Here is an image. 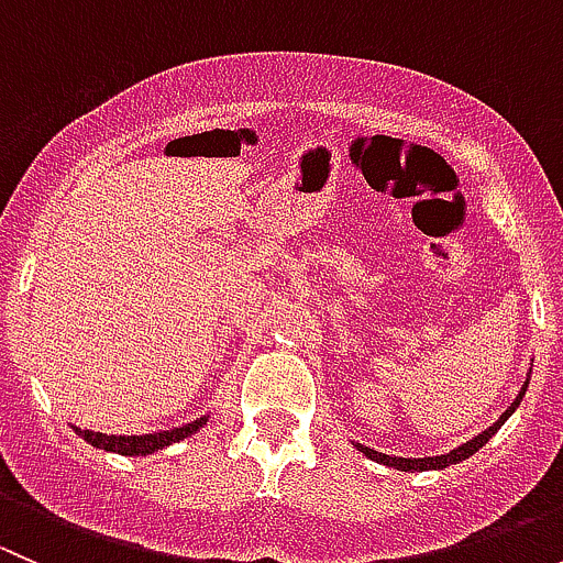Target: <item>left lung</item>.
I'll return each instance as SVG.
<instances>
[{
	"instance_id": "left-lung-1",
	"label": "left lung",
	"mask_w": 563,
	"mask_h": 563,
	"mask_svg": "<svg viewBox=\"0 0 563 563\" xmlns=\"http://www.w3.org/2000/svg\"><path fill=\"white\" fill-rule=\"evenodd\" d=\"M526 389H528V378H526L523 389H520V395L515 397L512 406H509L507 411H504L501 417H498V422H493L490 428L482 430L479 435H474V439L465 441V444H460L457 450L446 452V455H435V457H391V455H384V452H376V450H371V446H362V444H356V450H360L365 457L376 460V463H384V465H389V468H397V471H433V468H446V465H455V463H460V460H465V457L474 455V452H479L482 446H485L487 441H490L493 435H496L498 430H501V424L507 422L509 417H512L515 408H518L520 400H523Z\"/></svg>"
}]
</instances>
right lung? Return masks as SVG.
<instances>
[{"mask_svg": "<svg viewBox=\"0 0 563 563\" xmlns=\"http://www.w3.org/2000/svg\"><path fill=\"white\" fill-rule=\"evenodd\" d=\"M209 417L196 419V422H187L181 428H172V430H161V433H146V435H106V433H92V430H81V428H73L78 435H81L87 444L98 446V450L106 452H117V455H152L157 450H166V446L176 444V441H185L187 435L196 433L198 428L207 424Z\"/></svg>", "mask_w": 563, "mask_h": 563, "instance_id": "obj_1", "label": "right lung"}]
</instances>
